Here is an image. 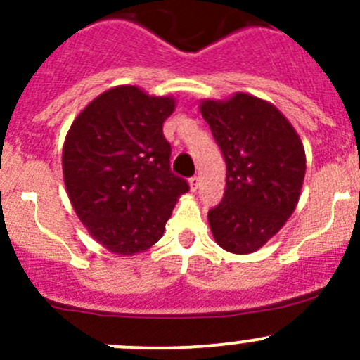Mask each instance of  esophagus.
I'll use <instances>...</instances> for the list:
<instances>
[{
	"instance_id": "obj_1",
	"label": "esophagus",
	"mask_w": 360,
	"mask_h": 360,
	"mask_svg": "<svg viewBox=\"0 0 360 360\" xmlns=\"http://www.w3.org/2000/svg\"><path fill=\"white\" fill-rule=\"evenodd\" d=\"M188 183H190V190L191 191H197L198 186H200V179H198L197 176L190 177V181H188Z\"/></svg>"
}]
</instances>
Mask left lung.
Wrapping results in <instances>:
<instances>
[{
  "instance_id": "1",
  "label": "left lung",
  "mask_w": 360,
  "mask_h": 360,
  "mask_svg": "<svg viewBox=\"0 0 360 360\" xmlns=\"http://www.w3.org/2000/svg\"><path fill=\"white\" fill-rule=\"evenodd\" d=\"M198 108L226 162L224 197L209 210L212 237L228 252H256L296 209L307 170L303 143L278 108L250 94L202 99Z\"/></svg>"
}]
</instances>
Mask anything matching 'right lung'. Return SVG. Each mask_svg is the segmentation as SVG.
<instances>
[{
    "mask_svg": "<svg viewBox=\"0 0 360 360\" xmlns=\"http://www.w3.org/2000/svg\"><path fill=\"white\" fill-rule=\"evenodd\" d=\"M172 96L118 85L72 120L63 146L69 202L90 237L118 256H136L162 238L177 200L190 190L170 172L163 122Z\"/></svg>",
    "mask_w": 360,
    "mask_h": 360,
    "instance_id": "obj_1",
    "label": "right lung"
}]
</instances>
